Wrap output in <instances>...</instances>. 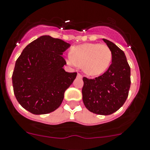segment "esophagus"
Instances as JSON below:
<instances>
[{"label":"esophagus","instance_id":"1","mask_svg":"<svg viewBox=\"0 0 150 150\" xmlns=\"http://www.w3.org/2000/svg\"><path fill=\"white\" fill-rule=\"evenodd\" d=\"M77 77H78V78H82V75H81L80 73H78V75H77Z\"/></svg>","mask_w":150,"mask_h":150}]
</instances>
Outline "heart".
<instances>
[{
	"mask_svg": "<svg viewBox=\"0 0 150 150\" xmlns=\"http://www.w3.org/2000/svg\"><path fill=\"white\" fill-rule=\"evenodd\" d=\"M112 52L106 45L85 43L73 47L66 57L72 66H81L86 75L97 76L104 73L110 66Z\"/></svg>",
	"mask_w": 150,
	"mask_h": 150,
	"instance_id": "b5f03b06",
	"label": "heart"
}]
</instances>
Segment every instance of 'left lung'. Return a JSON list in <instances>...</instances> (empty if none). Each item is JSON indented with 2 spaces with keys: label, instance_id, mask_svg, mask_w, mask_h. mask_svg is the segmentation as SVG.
Listing matches in <instances>:
<instances>
[{
  "label": "left lung",
  "instance_id": "1",
  "mask_svg": "<svg viewBox=\"0 0 150 150\" xmlns=\"http://www.w3.org/2000/svg\"><path fill=\"white\" fill-rule=\"evenodd\" d=\"M112 52L111 64L103 75L88 79L84 77L83 101L89 111L110 115L118 110L128 96L130 67L125 54L114 43L103 39Z\"/></svg>",
  "mask_w": 150,
  "mask_h": 150
}]
</instances>
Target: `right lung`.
<instances>
[{
	"label": "right lung",
	"mask_w": 150,
	"mask_h": 150,
	"mask_svg": "<svg viewBox=\"0 0 150 150\" xmlns=\"http://www.w3.org/2000/svg\"><path fill=\"white\" fill-rule=\"evenodd\" d=\"M70 44L48 35L28 45L16 61L12 85L16 99L33 114H49L62 104L77 72H67L62 55Z\"/></svg>",
	"instance_id": "add662e5"
}]
</instances>
